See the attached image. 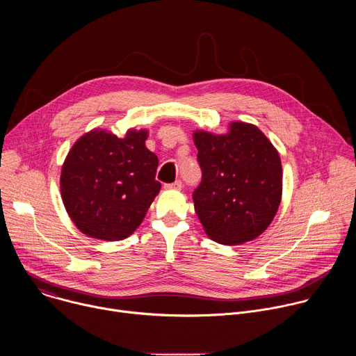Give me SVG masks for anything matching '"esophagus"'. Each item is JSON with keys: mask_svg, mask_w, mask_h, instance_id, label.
Listing matches in <instances>:
<instances>
[{"mask_svg": "<svg viewBox=\"0 0 356 356\" xmlns=\"http://www.w3.org/2000/svg\"><path fill=\"white\" fill-rule=\"evenodd\" d=\"M165 188H168V190H180L181 188V181L177 180L175 183H168V184H165Z\"/></svg>", "mask_w": 356, "mask_h": 356, "instance_id": "34e87169", "label": "esophagus"}]
</instances>
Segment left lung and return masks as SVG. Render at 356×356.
Instances as JSON below:
<instances>
[{
  "instance_id": "8db88e82",
  "label": "left lung",
  "mask_w": 356,
  "mask_h": 356,
  "mask_svg": "<svg viewBox=\"0 0 356 356\" xmlns=\"http://www.w3.org/2000/svg\"><path fill=\"white\" fill-rule=\"evenodd\" d=\"M201 183L194 210L206 234L218 243L238 245L259 236L282 200V162L264 132L232 122L224 135L193 134Z\"/></svg>"
}]
</instances>
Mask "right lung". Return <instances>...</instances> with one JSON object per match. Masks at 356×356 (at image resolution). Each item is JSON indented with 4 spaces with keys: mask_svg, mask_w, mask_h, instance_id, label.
<instances>
[{
    "mask_svg": "<svg viewBox=\"0 0 356 356\" xmlns=\"http://www.w3.org/2000/svg\"><path fill=\"white\" fill-rule=\"evenodd\" d=\"M147 131L125 138L92 129L70 149L62 168L60 191L66 211L87 236L120 241L143 221L161 190L158 156L145 146Z\"/></svg>",
    "mask_w": 356,
    "mask_h": 356,
    "instance_id": "obj_1",
    "label": "right lung"
}]
</instances>
